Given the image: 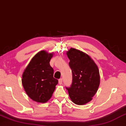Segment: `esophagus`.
I'll use <instances>...</instances> for the list:
<instances>
[{
  "label": "esophagus",
  "mask_w": 126,
  "mask_h": 126,
  "mask_svg": "<svg viewBox=\"0 0 126 126\" xmlns=\"http://www.w3.org/2000/svg\"><path fill=\"white\" fill-rule=\"evenodd\" d=\"M58 82H59V84H62V82H63L62 79H59L58 80Z\"/></svg>",
  "instance_id": "34e87169"
}]
</instances>
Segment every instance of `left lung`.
<instances>
[{
    "label": "left lung",
    "mask_w": 126,
    "mask_h": 126,
    "mask_svg": "<svg viewBox=\"0 0 126 126\" xmlns=\"http://www.w3.org/2000/svg\"><path fill=\"white\" fill-rule=\"evenodd\" d=\"M72 72V83L65 87L74 104L83 105L92 100L100 85L97 66L88 54L79 50L70 48L67 52Z\"/></svg>",
    "instance_id": "1"
}]
</instances>
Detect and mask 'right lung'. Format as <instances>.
<instances>
[{"label":"right lung","instance_id":"right-lung-1","mask_svg":"<svg viewBox=\"0 0 126 126\" xmlns=\"http://www.w3.org/2000/svg\"><path fill=\"white\" fill-rule=\"evenodd\" d=\"M53 56L41 51L34 56L22 74V83L27 95L33 101L45 103L51 99L58 80L53 78L49 64Z\"/></svg>","mask_w":126,"mask_h":126}]
</instances>
